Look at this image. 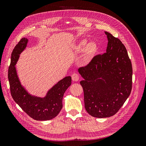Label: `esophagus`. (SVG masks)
<instances>
[{"mask_svg": "<svg viewBox=\"0 0 146 146\" xmlns=\"http://www.w3.org/2000/svg\"><path fill=\"white\" fill-rule=\"evenodd\" d=\"M72 80L74 82H77L79 80V77H80V76H79V75L77 73H74L72 75Z\"/></svg>", "mask_w": 146, "mask_h": 146, "instance_id": "obj_1", "label": "esophagus"}]
</instances>
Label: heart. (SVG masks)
Wrapping results in <instances>:
<instances>
[{"mask_svg":"<svg viewBox=\"0 0 146 146\" xmlns=\"http://www.w3.org/2000/svg\"><path fill=\"white\" fill-rule=\"evenodd\" d=\"M86 39H82L77 42L76 46V50L81 52L83 50L80 62L83 65H87L92 60L99 51V46L94 41H91L88 43Z\"/></svg>","mask_w":146,"mask_h":146,"instance_id":"heart-1","label":"heart"}]
</instances>
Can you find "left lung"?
I'll use <instances>...</instances> for the list:
<instances>
[{
	"label": "left lung",
	"mask_w": 146,
	"mask_h": 146,
	"mask_svg": "<svg viewBox=\"0 0 146 146\" xmlns=\"http://www.w3.org/2000/svg\"><path fill=\"white\" fill-rule=\"evenodd\" d=\"M107 52L95 56L78 69L84 78L80 83L84 92L85 107L91 116L104 118L113 116L130 94L132 66L125 46L107 32Z\"/></svg>",
	"instance_id": "left-lung-1"
}]
</instances>
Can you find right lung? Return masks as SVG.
<instances>
[{
    "instance_id": "right-lung-1",
    "label": "right lung",
    "mask_w": 146,
    "mask_h": 146,
    "mask_svg": "<svg viewBox=\"0 0 146 146\" xmlns=\"http://www.w3.org/2000/svg\"><path fill=\"white\" fill-rule=\"evenodd\" d=\"M27 38H22L12 52L8 72L11 94L16 103L30 117L36 121L50 120L58 115L63 107V95L71 85V77H66L59 81L48 91L44 98L29 94L21 86L15 68L19 54L27 46Z\"/></svg>"
}]
</instances>
